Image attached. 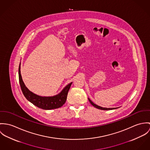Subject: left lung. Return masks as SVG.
<instances>
[{
	"label": "left lung",
	"instance_id": "left-lung-1",
	"mask_svg": "<svg viewBox=\"0 0 150 150\" xmlns=\"http://www.w3.org/2000/svg\"><path fill=\"white\" fill-rule=\"evenodd\" d=\"M88 100H89V102H90V103L94 106V107H95V108H97V109H100V110H113V109H117V108H103V107H101V106H98V105H96V104H95V103H94L91 100H90L88 98Z\"/></svg>",
	"mask_w": 150,
	"mask_h": 150
}]
</instances>
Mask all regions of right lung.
Returning a JSON list of instances; mask_svg holds the SVG:
<instances>
[{
    "instance_id": "right-lung-1",
    "label": "right lung",
    "mask_w": 150,
    "mask_h": 150,
    "mask_svg": "<svg viewBox=\"0 0 150 150\" xmlns=\"http://www.w3.org/2000/svg\"><path fill=\"white\" fill-rule=\"evenodd\" d=\"M18 74L19 84L24 96L37 107L44 110H50L59 108L65 103L67 100L68 92L72 82L67 84L60 93L56 96L52 97H42L30 91L26 87L21 74V63L19 66Z\"/></svg>"
}]
</instances>
